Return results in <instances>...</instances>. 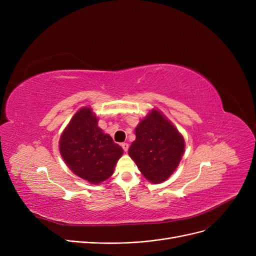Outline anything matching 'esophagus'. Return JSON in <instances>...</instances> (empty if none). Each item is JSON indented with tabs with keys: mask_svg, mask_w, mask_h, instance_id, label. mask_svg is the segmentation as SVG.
Returning <instances> with one entry per match:
<instances>
[{
	"mask_svg": "<svg viewBox=\"0 0 256 256\" xmlns=\"http://www.w3.org/2000/svg\"><path fill=\"white\" fill-rule=\"evenodd\" d=\"M121 146H122V148L126 152L128 150V143H122V144H121Z\"/></svg>",
	"mask_w": 256,
	"mask_h": 256,
	"instance_id": "34e87169",
	"label": "esophagus"
}]
</instances>
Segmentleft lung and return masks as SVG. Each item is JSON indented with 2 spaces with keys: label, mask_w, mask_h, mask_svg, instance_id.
<instances>
[{
  "label": "left lung",
  "mask_w": 256,
  "mask_h": 256,
  "mask_svg": "<svg viewBox=\"0 0 256 256\" xmlns=\"http://www.w3.org/2000/svg\"><path fill=\"white\" fill-rule=\"evenodd\" d=\"M128 156L142 176L152 184L167 180L178 168L184 152L180 130L158 109L150 110L135 128Z\"/></svg>",
  "instance_id": "8db88e82"
}]
</instances>
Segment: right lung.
Masks as SVG:
<instances>
[{
  "mask_svg": "<svg viewBox=\"0 0 256 256\" xmlns=\"http://www.w3.org/2000/svg\"><path fill=\"white\" fill-rule=\"evenodd\" d=\"M60 154L76 176L100 184L109 178L124 150L98 126V118L90 106L72 116L59 140Z\"/></svg>",
  "mask_w": 256,
  "mask_h": 256,
  "instance_id": "obj_1",
  "label": "right lung"
}]
</instances>
